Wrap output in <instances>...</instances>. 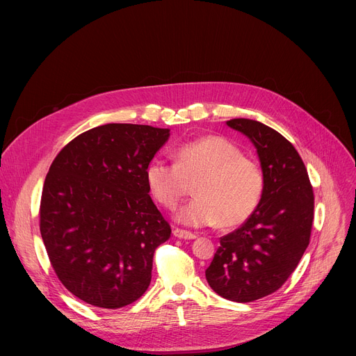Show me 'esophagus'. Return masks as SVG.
Wrapping results in <instances>:
<instances>
[{
	"mask_svg": "<svg viewBox=\"0 0 356 356\" xmlns=\"http://www.w3.org/2000/svg\"><path fill=\"white\" fill-rule=\"evenodd\" d=\"M173 235L176 238H180V239H195L196 235L189 232V231H184V229H179V228H175L173 229Z\"/></svg>",
	"mask_w": 356,
	"mask_h": 356,
	"instance_id": "obj_1",
	"label": "esophagus"
}]
</instances>
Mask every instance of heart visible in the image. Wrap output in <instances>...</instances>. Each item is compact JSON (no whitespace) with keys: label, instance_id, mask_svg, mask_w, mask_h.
Segmentation results:
<instances>
[{"label":"heart","instance_id":"1","mask_svg":"<svg viewBox=\"0 0 356 356\" xmlns=\"http://www.w3.org/2000/svg\"><path fill=\"white\" fill-rule=\"evenodd\" d=\"M175 163L154 159L145 168L153 197L175 209L193 183L196 196L176 213L188 227L223 228L245 222L257 209L264 192V173L257 161L242 156L241 148L220 136H207L175 149Z\"/></svg>","mask_w":356,"mask_h":356}]
</instances>
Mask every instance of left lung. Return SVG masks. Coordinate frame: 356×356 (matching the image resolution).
<instances>
[{"label": "left lung", "mask_w": 356, "mask_h": 356, "mask_svg": "<svg viewBox=\"0 0 356 356\" xmlns=\"http://www.w3.org/2000/svg\"><path fill=\"white\" fill-rule=\"evenodd\" d=\"M227 125L254 144L264 192L244 225L220 238L204 274L220 297L248 303L277 291L296 270L310 241L314 197L302 157L282 134L247 118Z\"/></svg>", "instance_id": "obj_1"}]
</instances>
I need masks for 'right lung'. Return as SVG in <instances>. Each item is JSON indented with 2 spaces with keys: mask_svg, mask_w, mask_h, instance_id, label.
Returning a JSON list of instances; mask_svg holds the SVG:
<instances>
[{
  "mask_svg": "<svg viewBox=\"0 0 356 356\" xmlns=\"http://www.w3.org/2000/svg\"><path fill=\"white\" fill-rule=\"evenodd\" d=\"M168 137L149 125L95 127L49 168L42 238L62 284L88 305L128 306L152 282L154 251L172 229L148 195L145 168Z\"/></svg>",
  "mask_w": 356,
  "mask_h": 356,
  "instance_id": "1",
  "label": "right lung"
}]
</instances>
